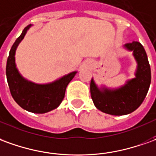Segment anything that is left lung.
Wrapping results in <instances>:
<instances>
[{
    "label": "left lung",
    "mask_w": 156,
    "mask_h": 156,
    "mask_svg": "<svg viewBox=\"0 0 156 156\" xmlns=\"http://www.w3.org/2000/svg\"><path fill=\"white\" fill-rule=\"evenodd\" d=\"M133 52L137 63L134 78L128 79L123 85L109 88L97 85L94 78L90 83L91 98L95 107L102 112L114 116H122L134 112L146 97L151 82V71L145 50L138 41L122 45Z\"/></svg>",
    "instance_id": "1"
}]
</instances>
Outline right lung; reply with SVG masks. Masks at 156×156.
<instances>
[{"instance_id": "obj_1", "label": "right lung", "mask_w": 156, "mask_h": 156, "mask_svg": "<svg viewBox=\"0 0 156 156\" xmlns=\"http://www.w3.org/2000/svg\"><path fill=\"white\" fill-rule=\"evenodd\" d=\"M32 26L29 24L23 30L21 35L11 48L6 62V73L11 94L17 105L29 112L43 114L55 110L61 105L68 83L78 72H71L47 83H36L25 78L17 69L15 55L17 46Z\"/></svg>"}]
</instances>
